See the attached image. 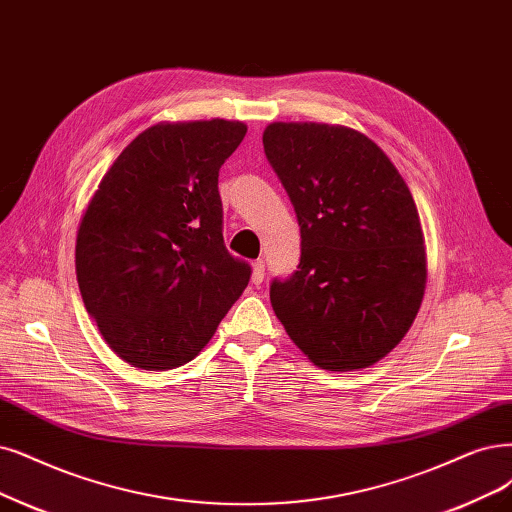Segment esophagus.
I'll list each match as a JSON object with an SVG mask.
<instances>
[{
	"mask_svg": "<svg viewBox=\"0 0 512 512\" xmlns=\"http://www.w3.org/2000/svg\"><path fill=\"white\" fill-rule=\"evenodd\" d=\"M263 274H266V263H263V259H257L253 263V285H261Z\"/></svg>",
	"mask_w": 512,
	"mask_h": 512,
	"instance_id": "obj_1",
	"label": "esophagus"
}]
</instances>
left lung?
I'll list each match as a JSON object with an SVG mask.
<instances>
[{"label": "left lung", "mask_w": 512, "mask_h": 512, "mask_svg": "<svg viewBox=\"0 0 512 512\" xmlns=\"http://www.w3.org/2000/svg\"><path fill=\"white\" fill-rule=\"evenodd\" d=\"M263 149L301 232L297 270L270 285L276 316L318 367L377 363L424 297V236L407 183L380 147L344 126L276 122Z\"/></svg>", "instance_id": "1"}]
</instances>
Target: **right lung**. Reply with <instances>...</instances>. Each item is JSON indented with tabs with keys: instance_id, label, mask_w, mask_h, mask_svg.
I'll list each match as a JSON object with an SVG mask.
<instances>
[{
	"instance_id": "1",
	"label": "right lung",
	"mask_w": 512,
	"mask_h": 512,
	"mask_svg": "<svg viewBox=\"0 0 512 512\" xmlns=\"http://www.w3.org/2000/svg\"><path fill=\"white\" fill-rule=\"evenodd\" d=\"M242 122L151 126L111 164L82 217L84 306L126 363L175 369L208 344L251 278L223 242L219 168Z\"/></svg>"
}]
</instances>
